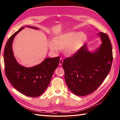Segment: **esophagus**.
I'll return each instance as SVG.
<instances>
[{"mask_svg":"<svg viewBox=\"0 0 120 120\" xmlns=\"http://www.w3.org/2000/svg\"><path fill=\"white\" fill-rule=\"evenodd\" d=\"M63 61V59H62V58H60V61H59V65H62Z\"/></svg>","mask_w":120,"mask_h":120,"instance_id":"obj_1","label":"esophagus"}]
</instances>
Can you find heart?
<instances>
[{
	"label": "heart",
	"mask_w": 120,
	"mask_h": 120,
	"mask_svg": "<svg viewBox=\"0 0 120 120\" xmlns=\"http://www.w3.org/2000/svg\"><path fill=\"white\" fill-rule=\"evenodd\" d=\"M87 40V36L84 33L70 31L55 36L54 40L48 41L47 45L52 52H57L64 49L65 54L71 55L78 51Z\"/></svg>",
	"instance_id": "b5f03b06"
}]
</instances>
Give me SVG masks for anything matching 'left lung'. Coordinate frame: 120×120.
<instances>
[{
  "label": "left lung",
  "mask_w": 120,
  "mask_h": 120,
  "mask_svg": "<svg viewBox=\"0 0 120 120\" xmlns=\"http://www.w3.org/2000/svg\"><path fill=\"white\" fill-rule=\"evenodd\" d=\"M97 35L102 43L95 51L90 52L85 44L63 62L66 85L76 95L84 96L96 90L110 70L113 57L110 39L104 33Z\"/></svg>",
  "instance_id": "obj_1"
}]
</instances>
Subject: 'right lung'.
<instances>
[{
  "mask_svg": "<svg viewBox=\"0 0 120 120\" xmlns=\"http://www.w3.org/2000/svg\"><path fill=\"white\" fill-rule=\"evenodd\" d=\"M38 30L37 27L26 26ZM24 27L11 36L4 50L5 75L12 85L18 91L30 97L42 94L49 86L52 74L59 65L60 58H47L39 64L26 68L18 63L14 56L12 44L14 37Z\"/></svg>",
  "mask_w": 120,
  "mask_h": 120,
  "instance_id": "obj_1",
  "label": "right lung"
}]
</instances>
